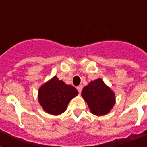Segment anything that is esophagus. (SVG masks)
Returning <instances> with one entry per match:
<instances>
[{"instance_id":"esophagus-1","label":"esophagus","mask_w":147,"mask_h":147,"mask_svg":"<svg viewBox=\"0 0 147 147\" xmlns=\"http://www.w3.org/2000/svg\"><path fill=\"white\" fill-rule=\"evenodd\" d=\"M77 90H78V93H79V94H81V92H82V87L81 85H79V86H78L77 87Z\"/></svg>"}]
</instances>
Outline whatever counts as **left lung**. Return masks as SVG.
Here are the masks:
<instances>
[{"label":"left lung","instance_id":"left-lung-1","mask_svg":"<svg viewBox=\"0 0 147 147\" xmlns=\"http://www.w3.org/2000/svg\"><path fill=\"white\" fill-rule=\"evenodd\" d=\"M82 96L92 114L101 116L108 114L115 103V94L99 78L91 81L82 91Z\"/></svg>","mask_w":147,"mask_h":147}]
</instances>
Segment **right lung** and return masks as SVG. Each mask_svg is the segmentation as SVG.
<instances>
[{"label":"right lung","mask_w":147,"mask_h":147,"mask_svg":"<svg viewBox=\"0 0 147 147\" xmlns=\"http://www.w3.org/2000/svg\"><path fill=\"white\" fill-rule=\"evenodd\" d=\"M78 94L76 88L55 76L39 88L38 100L45 112L58 115L65 112L69 102Z\"/></svg>","instance_id":"1"}]
</instances>
